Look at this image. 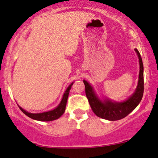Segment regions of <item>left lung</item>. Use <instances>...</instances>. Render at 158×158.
<instances>
[{"instance_id": "obj_1", "label": "left lung", "mask_w": 158, "mask_h": 158, "mask_svg": "<svg viewBox=\"0 0 158 158\" xmlns=\"http://www.w3.org/2000/svg\"><path fill=\"white\" fill-rule=\"evenodd\" d=\"M139 59L140 72L138 82L136 90L134 94L122 102H113L110 99L101 100L96 94L93 87L87 82L83 80L85 86V94L88 99L91 109L98 117L109 121H118L128 115L132 110H135L139 104L143 94V64L141 56L138 49H135Z\"/></svg>"}]
</instances>
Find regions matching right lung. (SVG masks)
<instances>
[{"mask_svg": "<svg viewBox=\"0 0 158 158\" xmlns=\"http://www.w3.org/2000/svg\"><path fill=\"white\" fill-rule=\"evenodd\" d=\"M73 83H71V84L68 86V88L66 89V90L64 91L63 96H62V100H61L60 104H59L57 107L54 110H50V111H48V112H44V113H28L27 111H26V110L23 109V108L20 107V106H19V108H20V110H21L25 115H26L28 117L34 119V120L40 121H51L56 120V119L59 118H60L61 115L64 113L66 104H67V101L68 98V94H69L70 90H71V86L73 85Z\"/></svg>", "mask_w": 158, "mask_h": 158, "instance_id": "add662e5", "label": "right lung"}]
</instances>
